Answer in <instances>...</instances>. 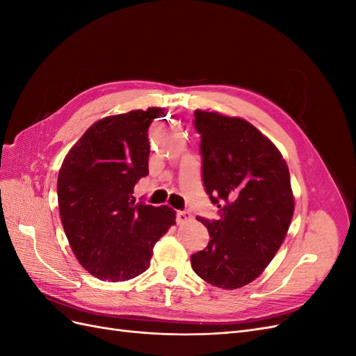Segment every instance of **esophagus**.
I'll list each match as a JSON object with an SVG mask.
<instances>
[{
	"label": "esophagus",
	"mask_w": 356,
	"mask_h": 356,
	"mask_svg": "<svg viewBox=\"0 0 356 356\" xmlns=\"http://www.w3.org/2000/svg\"><path fill=\"white\" fill-rule=\"evenodd\" d=\"M191 220V213L187 211H178L177 212V222L178 224H184Z\"/></svg>",
	"instance_id": "esophagus-1"
}]
</instances>
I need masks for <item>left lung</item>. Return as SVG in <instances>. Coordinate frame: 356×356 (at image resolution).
Here are the masks:
<instances>
[{
  "label": "left lung",
  "mask_w": 356,
  "mask_h": 356,
  "mask_svg": "<svg viewBox=\"0 0 356 356\" xmlns=\"http://www.w3.org/2000/svg\"><path fill=\"white\" fill-rule=\"evenodd\" d=\"M204 190L218 220H197L209 243L191 255L208 284L236 289L260 276L281 248L294 213L286 161L275 144L239 117L195 111Z\"/></svg>",
  "instance_id": "8db88e82"
}]
</instances>
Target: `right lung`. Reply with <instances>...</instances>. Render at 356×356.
Instances as JSON below:
<instances>
[{
	"instance_id": "obj_1",
	"label": "right lung",
	"mask_w": 356,
	"mask_h": 356,
	"mask_svg": "<svg viewBox=\"0 0 356 356\" xmlns=\"http://www.w3.org/2000/svg\"><path fill=\"white\" fill-rule=\"evenodd\" d=\"M165 108L105 117L63 159L58 202L63 230L79 263L95 277L123 282L144 273L154 243L170 225L169 207L135 203L134 187L148 175V127Z\"/></svg>"
}]
</instances>
